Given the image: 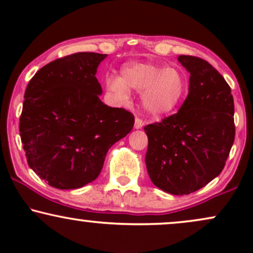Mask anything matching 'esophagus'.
Listing matches in <instances>:
<instances>
[{
	"label": "esophagus",
	"instance_id": "1",
	"mask_svg": "<svg viewBox=\"0 0 253 253\" xmlns=\"http://www.w3.org/2000/svg\"><path fill=\"white\" fill-rule=\"evenodd\" d=\"M144 126V121L141 120L140 118H135V121H134V128L135 129H140L141 127Z\"/></svg>",
	"mask_w": 253,
	"mask_h": 253
}]
</instances>
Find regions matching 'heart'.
<instances>
[{"label": "heart", "instance_id": "b5f03b06", "mask_svg": "<svg viewBox=\"0 0 253 253\" xmlns=\"http://www.w3.org/2000/svg\"><path fill=\"white\" fill-rule=\"evenodd\" d=\"M106 88L118 101H126L130 90L141 91L144 109L162 117L173 112L188 91V81L178 68H165L150 62H133L121 68L120 77L108 76Z\"/></svg>", "mask_w": 253, "mask_h": 253}]
</instances>
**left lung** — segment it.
<instances>
[{"label": "left lung", "instance_id": "8db88e82", "mask_svg": "<svg viewBox=\"0 0 253 253\" xmlns=\"http://www.w3.org/2000/svg\"><path fill=\"white\" fill-rule=\"evenodd\" d=\"M190 74L189 94L176 114L145 127V163L156 187L188 195L221 172L234 141V103L219 71L201 58L179 56Z\"/></svg>", "mask_w": 253, "mask_h": 253}]
</instances>
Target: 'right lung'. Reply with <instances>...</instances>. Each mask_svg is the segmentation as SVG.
<instances>
[{
    "instance_id": "1",
    "label": "right lung",
    "mask_w": 253,
    "mask_h": 253,
    "mask_svg": "<svg viewBox=\"0 0 253 253\" xmlns=\"http://www.w3.org/2000/svg\"><path fill=\"white\" fill-rule=\"evenodd\" d=\"M107 54L78 52L46 64L25 91L20 136L30 168L57 189L97 178L110 147L134 117L100 100L97 68Z\"/></svg>"
}]
</instances>
